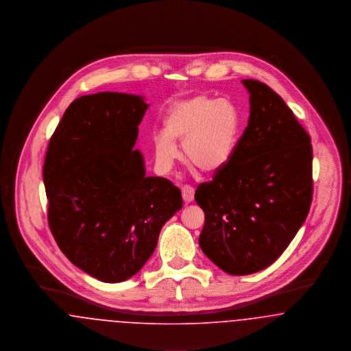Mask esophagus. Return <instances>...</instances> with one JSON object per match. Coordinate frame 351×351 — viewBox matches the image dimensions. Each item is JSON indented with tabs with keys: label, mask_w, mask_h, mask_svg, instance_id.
<instances>
[{
	"label": "esophagus",
	"mask_w": 351,
	"mask_h": 351,
	"mask_svg": "<svg viewBox=\"0 0 351 351\" xmlns=\"http://www.w3.org/2000/svg\"><path fill=\"white\" fill-rule=\"evenodd\" d=\"M181 191H182V198H184V202L186 203V204L194 201V187L186 184V186H184V187L181 189Z\"/></svg>",
	"instance_id": "esophagus-1"
}]
</instances>
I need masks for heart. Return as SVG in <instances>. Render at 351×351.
I'll use <instances>...</instances> for the list:
<instances>
[{"instance_id": "heart-1", "label": "heart", "mask_w": 351, "mask_h": 351, "mask_svg": "<svg viewBox=\"0 0 351 351\" xmlns=\"http://www.w3.org/2000/svg\"><path fill=\"white\" fill-rule=\"evenodd\" d=\"M239 132V113L226 99L195 95L174 103L167 112L165 130L154 134V154L161 171L169 173L180 157L206 173H215L230 161Z\"/></svg>"}]
</instances>
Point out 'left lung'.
Here are the masks:
<instances>
[{
	"instance_id": "left-lung-1",
	"label": "left lung",
	"mask_w": 351,
	"mask_h": 351,
	"mask_svg": "<svg viewBox=\"0 0 351 351\" xmlns=\"http://www.w3.org/2000/svg\"><path fill=\"white\" fill-rule=\"evenodd\" d=\"M250 93L248 125L227 165L197 187L203 254L230 275L255 274L280 258L306 219L312 197L311 136L267 84Z\"/></svg>"
}]
</instances>
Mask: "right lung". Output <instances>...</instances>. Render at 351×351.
Segmentation results:
<instances>
[{
    "mask_svg": "<svg viewBox=\"0 0 351 351\" xmlns=\"http://www.w3.org/2000/svg\"><path fill=\"white\" fill-rule=\"evenodd\" d=\"M148 107L130 93L84 95L64 112L46 153L51 234L66 258L103 282L136 275L182 208L181 190L147 177L133 150Z\"/></svg>",
    "mask_w": 351,
    "mask_h": 351,
    "instance_id": "right-lung-1",
    "label": "right lung"
}]
</instances>
